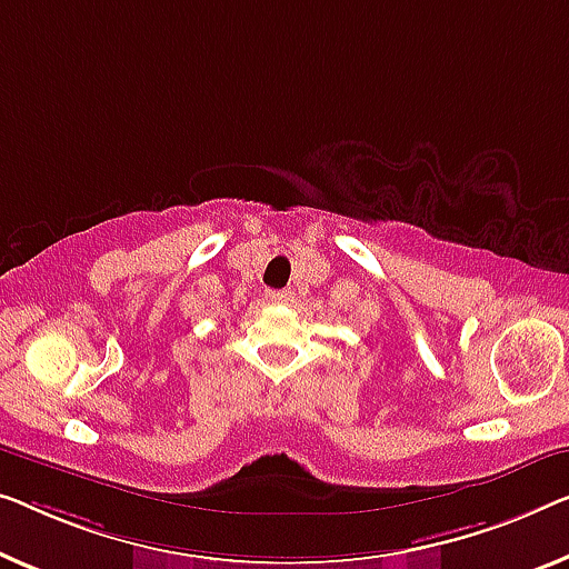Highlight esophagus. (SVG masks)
<instances>
[{
	"label": "esophagus",
	"mask_w": 569,
	"mask_h": 569,
	"mask_svg": "<svg viewBox=\"0 0 569 569\" xmlns=\"http://www.w3.org/2000/svg\"><path fill=\"white\" fill-rule=\"evenodd\" d=\"M266 299L270 303H286L288 299H291V291H278V288H270V291H266Z\"/></svg>",
	"instance_id": "obj_1"
}]
</instances>
